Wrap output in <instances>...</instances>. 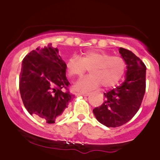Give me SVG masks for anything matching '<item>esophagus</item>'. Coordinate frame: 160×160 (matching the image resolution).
Masks as SVG:
<instances>
[{"instance_id":"obj_1","label":"esophagus","mask_w":160,"mask_h":160,"mask_svg":"<svg viewBox=\"0 0 160 160\" xmlns=\"http://www.w3.org/2000/svg\"><path fill=\"white\" fill-rule=\"evenodd\" d=\"M90 93L88 92H80V95H83V96H88Z\"/></svg>"}]
</instances>
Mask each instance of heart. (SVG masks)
I'll return each instance as SVG.
<instances>
[{"label": "heart", "instance_id": "b5f03b06", "mask_svg": "<svg viewBox=\"0 0 160 160\" xmlns=\"http://www.w3.org/2000/svg\"><path fill=\"white\" fill-rule=\"evenodd\" d=\"M125 61L120 56L99 51H88L80 58L72 56L66 64L70 77H80L90 68V76L78 80L75 88L78 90H90L101 84L103 88L115 85L125 71Z\"/></svg>", "mask_w": 160, "mask_h": 160}]
</instances>
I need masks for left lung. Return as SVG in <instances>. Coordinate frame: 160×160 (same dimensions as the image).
<instances>
[{
  "instance_id": "obj_1",
  "label": "left lung",
  "mask_w": 160,
  "mask_h": 160,
  "mask_svg": "<svg viewBox=\"0 0 160 160\" xmlns=\"http://www.w3.org/2000/svg\"><path fill=\"white\" fill-rule=\"evenodd\" d=\"M119 52L127 64L126 79L120 86L104 93V102L93 110L98 122L111 128L129 122L139 109L146 91L144 62L128 49L120 48Z\"/></svg>"
}]
</instances>
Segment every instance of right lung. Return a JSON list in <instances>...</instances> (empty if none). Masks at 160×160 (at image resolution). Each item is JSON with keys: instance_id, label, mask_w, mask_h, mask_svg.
I'll use <instances>...</instances> for the list:
<instances>
[{"instance_id": "obj_1", "label": "right lung", "mask_w": 160, "mask_h": 160, "mask_svg": "<svg viewBox=\"0 0 160 160\" xmlns=\"http://www.w3.org/2000/svg\"><path fill=\"white\" fill-rule=\"evenodd\" d=\"M66 63L57 48L49 44L32 50L23 59L19 90L25 108L46 123H54L72 101Z\"/></svg>"}]
</instances>
